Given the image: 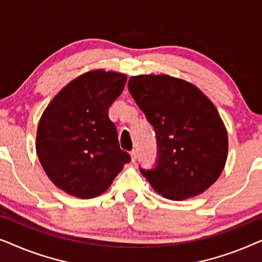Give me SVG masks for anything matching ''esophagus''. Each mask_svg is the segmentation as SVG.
<instances>
[{"instance_id":"34e87169","label":"esophagus","mask_w":262,"mask_h":262,"mask_svg":"<svg viewBox=\"0 0 262 262\" xmlns=\"http://www.w3.org/2000/svg\"><path fill=\"white\" fill-rule=\"evenodd\" d=\"M130 155H131L132 162H136V161H137V151H136V150H132V151L130 152Z\"/></svg>"}]
</instances>
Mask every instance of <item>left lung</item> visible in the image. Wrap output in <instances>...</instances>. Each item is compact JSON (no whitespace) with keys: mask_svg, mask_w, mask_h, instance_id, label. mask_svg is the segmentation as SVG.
Returning a JSON list of instances; mask_svg holds the SVG:
<instances>
[{"mask_svg":"<svg viewBox=\"0 0 262 262\" xmlns=\"http://www.w3.org/2000/svg\"><path fill=\"white\" fill-rule=\"evenodd\" d=\"M128 91L157 139V164L141 169L155 192L170 200L202 194L224 169L228 134L212 101L189 82L169 75H138Z\"/></svg>","mask_w":262,"mask_h":262,"instance_id":"8db88e82","label":"left lung"}]
</instances>
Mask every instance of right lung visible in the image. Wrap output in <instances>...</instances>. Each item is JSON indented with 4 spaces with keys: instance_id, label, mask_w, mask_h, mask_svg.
Instances as JSON below:
<instances>
[{
    "instance_id": "1",
    "label": "right lung",
    "mask_w": 262,
    "mask_h": 262,
    "mask_svg": "<svg viewBox=\"0 0 262 262\" xmlns=\"http://www.w3.org/2000/svg\"><path fill=\"white\" fill-rule=\"evenodd\" d=\"M125 82V74L91 70L68 83L41 114L35 142L39 161L68 194L81 199L102 194L131 161L108 117Z\"/></svg>"
}]
</instances>
